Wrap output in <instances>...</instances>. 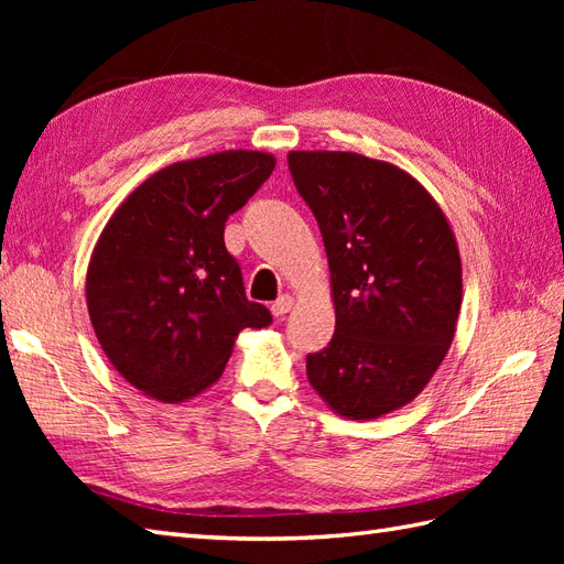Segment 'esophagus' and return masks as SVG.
Here are the masks:
<instances>
[{"instance_id": "esophagus-1", "label": "esophagus", "mask_w": 564, "mask_h": 564, "mask_svg": "<svg viewBox=\"0 0 564 564\" xmlns=\"http://www.w3.org/2000/svg\"><path fill=\"white\" fill-rule=\"evenodd\" d=\"M293 295H281L279 301H275L273 305H271V313L275 315V317H283L285 313H291V307H293Z\"/></svg>"}]
</instances>
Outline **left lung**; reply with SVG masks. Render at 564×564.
Returning <instances> with one entry per match:
<instances>
[{"label": "left lung", "mask_w": 564, "mask_h": 564, "mask_svg": "<svg viewBox=\"0 0 564 564\" xmlns=\"http://www.w3.org/2000/svg\"><path fill=\"white\" fill-rule=\"evenodd\" d=\"M289 166L327 249L337 325L307 380L339 416L410 404L446 358L463 303L458 242L434 196L398 164L293 150Z\"/></svg>", "instance_id": "left-lung-1"}]
</instances>
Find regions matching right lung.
Returning a JSON list of instances; mask_svg holds the SVG:
<instances>
[{
  "label": "right lung",
  "instance_id": "add662e5",
  "mask_svg": "<svg viewBox=\"0 0 564 564\" xmlns=\"http://www.w3.org/2000/svg\"><path fill=\"white\" fill-rule=\"evenodd\" d=\"M275 166L259 150L174 162L135 186L106 223L87 269V310L111 366L148 398L176 404L223 376L237 334L271 325L247 301L225 220Z\"/></svg>",
  "mask_w": 564,
  "mask_h": 564
}]
</instances>
